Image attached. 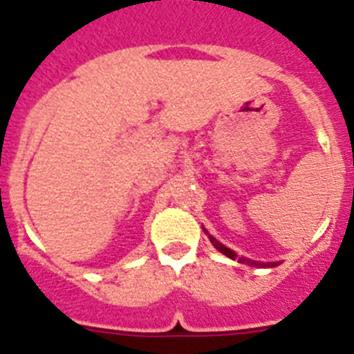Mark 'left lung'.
Returning <instances> with one entry per match:
<instances>
[{"mask_svg":"<svg viewBox=\"0 0 354 354\" xmlns=\"http://www.w3.org/2000/svg\"><path fill=\"white\" fill-rule=\"evenodd\" d=\"M204 230H205V228H204ZM205 232H207V230H205ZM209 239H211V243L214 245V248L218 250V252H221L223 255H227L228 259H232V261H236V259H237L239 262H245V264H250V266H261V268H270V266L280 264V262H270V264H266V262H255V261H250V259H245V257H237L236 252H232L230 248H227L225 245H221L220 241H216L212 236H209Z\"/></svg>","mask_w":354,"mask_h":354,"instance_id":"obj_1","label":"left lung"}]
</instances>
